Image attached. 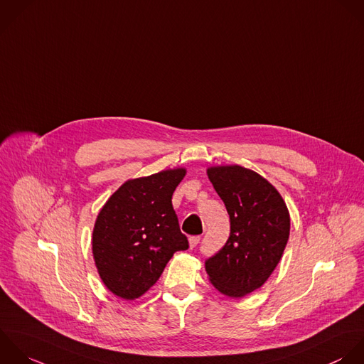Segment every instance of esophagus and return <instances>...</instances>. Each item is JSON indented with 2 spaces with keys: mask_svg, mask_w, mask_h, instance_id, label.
<instances>
[{
  "mask_svg": "<svg viewBox=\"0 0 364 364\" xmlns=\"http://www.w3.org/2000/svg\"><path fill=\"white\" fill-rule=\"evenodd\" d=\"M200 242V237L198 235H196V237H190L188 238V245H190V248H194V247H197V244Z\"/></svg>",
  "mask_w": 364,
  "mask_h": 364,
  "instance_id": "1",
  "label": "esophagus"
}]
</instances>
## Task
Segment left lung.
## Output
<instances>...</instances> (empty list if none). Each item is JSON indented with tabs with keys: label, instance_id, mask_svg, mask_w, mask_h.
Segmentation results:
<instances>
[{
	"label": "left lung",
	"instance_id": "1",
	"mask_svg": "<svg viewBox=\"0 0 364 364\" xmlns=\"http://www.w3.org/2000/svg\"><path fill=\"white\" fill-rule=\"evenodd\" d=\"M207 176L230 214L231 234L205 261V271L218 292L244 298L259 289L279 264L289 240V210L279 191L254 170L213 166Z\"/></svg>",
	"mask_w": 364,
	"mask_h": 364
}]
</instances>
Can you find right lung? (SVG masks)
I'll return each instance as SVG.
<instances>
[{
    "label": "right lung",
    "mask_w": 364,
    "mask_h": 364,
    "mask_svg": "<svg viewBox=\"0 0 364 364\" xmlns=\"http://www.w3.org/2000/svg\"><path fill=\"white\" fill-rule=\"evenodd\" d=\"M187 170L167 168L124 181L100 208L92 254L105 287L124 301L144 295L174 252L188 248L171 197Z\"/></svg>",
    "instance_id": "obj_1"
}]
</instances>
